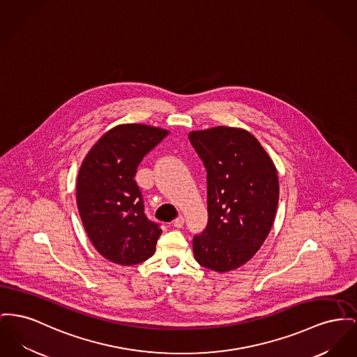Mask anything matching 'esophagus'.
<instances>
[{"instance_id":"34e87169","label":"esophagus","mask_w":357,"mask_h":357,"mask_svg":"<svg viewBox=\"0 0 357 357\" xmlns=\"http://www.w3.org/2000/svg\"><path fill=\"white\" fill-rule=\"evenodd\" d=\"M183 224H185V217H183V215H178V217L175 218V221H174V227H175V228H182Z\"/></svg>"}]
</instances>
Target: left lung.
Returning <instances> with one entry per match:
<instances>
[{"label": "left lung", "instance_id": "8db88e82", "mask_svg": "<svg viewBox=\"0 0 357 357\" xmlns=\"http://www.w3.org/2000/svg\"><path fill=\"white\" fill-rule=\"evenodd\" d=\"M189 139L208 171L209 222L192 240L194 256L205 268L228 273L250 261L273 228L278 171L245 129L214 126Z\"/></svg>", "mask_w": 357, "mask_h": 357}]
</instances>
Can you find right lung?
I'll return each instance as SVG.
<instances>
[{"label": "right lung", "instance_id": "obj_1", "mask_svg": "<svg viewBox=\"0 0 357 357\" xmlns=\"http://www.w3.org/2000/svg\"><path fill=\"white\" fill-rule=\"evenodd\" d=\"M168 130L120 124L89 149L77 178V205L94 248L112 263L133 266L153 253L162 229L144 213L135 175L143 158Z\"/></svg>", "mask_w": 357, "mask_h": 357}]
</instances>
